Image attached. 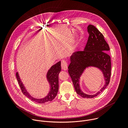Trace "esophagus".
<instances>
[{"mask_svg": "<svg viewBox=\"0 0 128 128\" xmlns=\"http://www.w3.org/2000/svg\"><path fill=\"white\" fill-rule=\"evenodd\" d=\"M67 63L65 60H62L61 61V68L64 70L67 69Z\"/></svg>", "mask_w": 128, "mask_h": 128, "instance_id": "1", "label": "esophagus"}]
</instances>
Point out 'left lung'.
Wrapping results in <instances>:
<instances>
[{"instance_id":"obj_1","label":"left lung","mask_w":128,"mask_h":128,"mask_svg":"<svg viewBox=\"0 0 128 128\" xmlns=\"http://www.w3.org/2000/svg\"><path fill=\"white\" fill-rule=\"evenodd\" d=\"M88 38L82 51H76L70 57L68 68V73L74 84L76 92L83 98H92L97 96L106 88L110 82L111 76V59L107 52L110 50L103 35L92 25L88 27ZM88 66L99 68L103 72L106 82L99 92L93 96L84 94L80 90L79 79L85 68Z\"/></svg>"}]
</instances>
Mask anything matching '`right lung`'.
Masks as SVG:
<instances>
[{
	"instance_id": "1",
	"label": "right lung",
	"mask_w": 128,
	"mask_h": 128,
	"mask_svg": "<svg viewBox=\"0 0 128 128\" xmlns=\"http://www.w3.org/2000/svg\"><path fill=\"white\" fill-rule=\"evenodd\" d=\"M61 62L59 61L55 65H53L51 67L50 70L48 71L47 74V79L50 84V90L48 94L44 98L38 99H35L31 97L26 91L25 88L24 86L22 84L18 73H16V78L19 84V86L21 88L22 92L25 95L26 97L29 98L31 100L38 103H44L47 102L52 101L57 95L58 89H59V78L58 75L60 72L61 71Z\"/></svg>"
}]
</instances>
